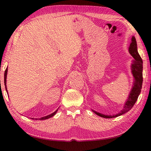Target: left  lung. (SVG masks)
<instances>
[{
    "instance_id": "1",
    "label": "left lung",
    "mask_w": 151,
    "mask_h": 151,
    "mask_svg": "<svg viewBox=\"0 0 151 151\" xmlns=\"http://www.w3.org/2000/svg\"><path fill=\"white\" fill-rule=\"evenodd\" d=\"M7 72H8V67H7V68H6V70H5V71H4V86H5V88H6V92H7V94H8V91H7V88H6V76H7ZM8 96H9V94H8ZM57 111H58V109H57V111H56L55 112H53V113L49 114V115H47V116H46L41 117V118H40V119H36V120H40V121H41V120L48 119L50 118V117H52V116H54L55 114L56 113H57ZM32 119H34L32 118Z\"/></svg>"
}]
</instances>
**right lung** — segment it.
<instances>
[{"mask_svg":"<svg viewBox=\"0 0 151 151\" xmlns=\"http://www.w3.org/2000/svg\"><path fill=\"white\" fill-rule=\"evenodd\" d=\"M129 52L132 57L134 58V60L131 65V73L133 76V85L132 86V89L130 92L129 97L127 100L125 102L124 107L122 111L119 113L115 114V115H104L103 114H101L99 112H94L97 115L106 119H111L114 117L119 116L122 114L126 113L131 109L134 104L136 103L138 97L140 93V91L142 88V60L141 57L138 52L136 42H132L129 48Z\"/></svg>","mask_w":151,"mask_h":151,"instance_id":"1","label":"right lung"}]
</instances>
